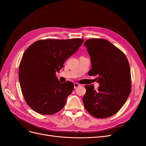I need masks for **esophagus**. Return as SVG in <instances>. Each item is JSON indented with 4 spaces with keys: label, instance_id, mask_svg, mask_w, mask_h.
Wrapping results in <instances>:
<instances>
[{
    "label": "esophagus",
    "instance_id": "esophagus-1",
    "mask_svg": "<svg viewBox=\"0 0 146 146\" xmlns=\"http://www.w3.org/2000/svg\"><path fill=\"white\" fill-rule=\"evenodd\" d=\"M79 86H80V85H79L78 83H74V86L75 89H76V88H77V87H78Z\"/></svg>",
    "mask_w": 146,
    "mask_h": 146
}]
</instances>
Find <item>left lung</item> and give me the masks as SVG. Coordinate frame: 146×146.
I'll return each mask as SVG.
<instances>
[{
	"instance_id": "left-lung-1",
	"label": "left lung",
	"mask_w": 146,
	"mask_h": 146,
	"mask_svg": "<svg viewBox=\"0 0 146 146\" xmlns=\"http://www.w3.org/2000/svg\"><path fill=\"white\" fill-rule=\"evenodd\" d=\"M90 55V76H96L98 90L86 85L83 98L87 111L97 118L115 114L124 105L131 92V73L125 54L104 39H89L84 43Z\"/></svg>"
}]
</instances>
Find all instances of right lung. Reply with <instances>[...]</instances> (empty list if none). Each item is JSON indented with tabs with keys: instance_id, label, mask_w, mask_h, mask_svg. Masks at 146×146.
<instances>
[{
	"instance_id": "obj_1",
	"label": "right lung",
	"mask_w": 146,
	"mask_h": 146,
	"mask_svg": "<svg viewBox=\"0 0 146 146\" xmlns=\"http://www.w3.org/2000/svg\"><path fill=\"white\" fill-rule=\"evenodd\" d=\"M83 41L80 38L47 39L35 41L26 49L19 65V80L25 100L35 111L50 115L64 107L74 84L61 83L55 73Z\"/></svg>"
}]
</instances>
